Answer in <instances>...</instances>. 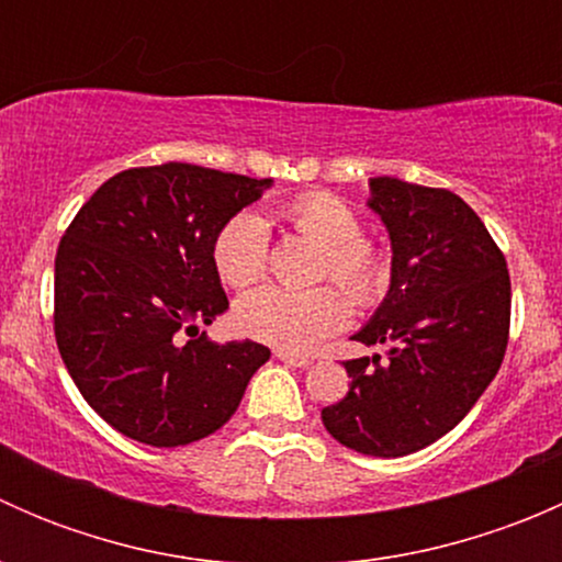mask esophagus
Wrapping results in <instances>:
<instances>
[{
  "mask_svg": "<svg viewBox=\"0 0 562 562\" xmlns=\"http://www.w3.org/2000/svg\"><path fill=\"white\" fill-rule=\"evenodd\" d=\"M277 359L282 361V364H291V367H310L313 364V359L310 356H299V353H288V350H277Z\"/></svg>",
  "mask_w": 562,
  "mask_h": 562,
  "instance_id": "esophagus-1",
  "label": "esophagus"
}]
</instances>
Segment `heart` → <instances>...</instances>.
<instances>
[{
	"label": "heart",
	"instance_id": "heart-1",
	"mask_svg": "<svg viewBox=\"0 0 562 562\" xmlns=\"http://www.w3.org/2000/svg\"><path fill=\"white\" fill-rule=\"evenodd\" d=\"M285 217L304 239L323 249L317 277H331L356 304L381 302L389 288V263L381 249L361 239V220L328 192H307L285 206ZM269 260V225L260 214L241 212L214 239V266L223 282L245 288L258 280ZM236 326L258 342L304 353L350 321V304L337 288L288 291L263 285L236 302Z\"/></svg>",
	"mask_w": 562,
	"mask_h": 562
}]
</instances>
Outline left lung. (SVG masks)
<instances>
[{
	"instance_id": "8db88e82",
	"label": "left lung",
	"mask_w": 562,
	"mask_h": 562,
	"mask_svg": "<svg viewBox=\"0 0 562 562\" xmlns=\"http://www.w3.org/2000/svg\"><path fill=\"white\" fill-rule=\"evenodd\" d=\"M367 206L389 231L391 285L353 339L389 345L386 361H345L348 394L321 418L348 449L389 459L451 432L497 375L512 280L490 231L454 192L375 176Z\"/></svg>"
}]
</instances>
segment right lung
I'll return each instance as SVG.
<instances>
[{"instance_id":"obj_1","label":"right lung","mask_w":562,"mask_h":562,"mask_svg":"<svg viewBox=\"0 0 562 562\" xmlns=\"http://www.w3.org/2000/svg\"><path fill=\"white\" fill-rule=\"evenodd\" d=\"M269 187L190 162L130 168L61 236L56 345L83 400L127 438L173 449L217 432L269 361L266 345L201 331L228 310L214 239Z\"/></svg>"}]
</instances>
